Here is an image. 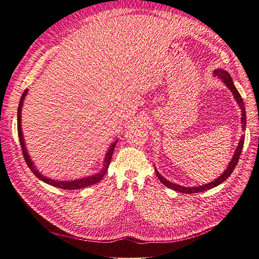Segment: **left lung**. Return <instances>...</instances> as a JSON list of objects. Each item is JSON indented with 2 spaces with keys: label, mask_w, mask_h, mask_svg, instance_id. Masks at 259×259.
I'll return each instance as SVG.
<instances>
[{
  "label": "left lung",
  "mask_w": 259,
  "mask_h": 259,
  "mask_svg": "<svg viewBox=\"0 0 259 259\" xmlns=\"http://www.w3.org/2000/svg\"><path fill=\"white\" fill-rule=\"evenodd\" d=\"M214 75L219 77V79L223 80L224 83L228 86V89L231 91V93L233 94V97L234 99L237 100V103L239 104V107L241 109L242 111V117H241V124H242V128L245 130V126H246V113H245V107H244V103H243V99L240 95V93L238 92V90L236 89V86H234L233 84V81L231 79L230 74L225 71V70L223 69H216L214 71ZM243 145H244V135L241 136V139H240V143H239V146L237 147L236 149V152H234L233 154V158L232 160L230 161L228 167L226 168V170L224 171V173L219 176L217 179H215L214 182L211 183H208L206 185H203V186H198V187H183V186H179V185H176V184H173L170 183L169 180H166L165 178H164L163 176H161V174L159 173L158 170L155 169V174L156 176H158V178L161 180V183L166 186L167 188H170V189H173L175 191H178V192H183V193H198V192H203V191H206L208 189H211V188H214L218 185H221L223 182H225V180L228 178L231 173L233 171L234 167L237 166V164L239 162V159H240V155H241V151H242V148H243Z\"/></svg>",
  "instance_id": "left-lung-1"
}]
</instances>
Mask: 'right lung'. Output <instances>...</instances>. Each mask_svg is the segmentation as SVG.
<instances>
[{
  "mask_svg": "<svg viewBox=\"0 0 259 259\" xmlns=\"http://www.w3.org/2000/svg\"><path fill=\"white\" fill-rule=\"evenodd\" d=\"M28 93V90H25V92L22 93L21 95V98H20V101H19V105H18V112H17V130H18V137H19V142H20V145H21V149H22V154H23V158H25V161L27 163V165L29 166V168L32 170V173L38 178L41 179L42 182L49 184L51 186H54V187H57V188H61V189H66V190H75V189H82V188H85V187H90L92 185H95L97 183H99L101 179H103V177L106 175V171L109 167V164H110V161H111V158H112V154H113V151H114V147L117 143V140H115V142L110 146V148H109V150L106 154V158H105V165L103 167V169H101L99 173L95 174V175H92V176H89V177H85V178H80V179H74V180H68V182H58V180H54V179H50L48 177L43 176L40 171H38L35 166L33 162L31 161L30 156L27 152V149H26V146H25V139H23V135H22V132H21V107H22V104H23V99H25L26 95Z\"/></svg>",
  "mask_w": 259,
  "mask_h": 259,
  "instance_id": "right-lung-1",
  "label": "right lung"
}]
</instances>
